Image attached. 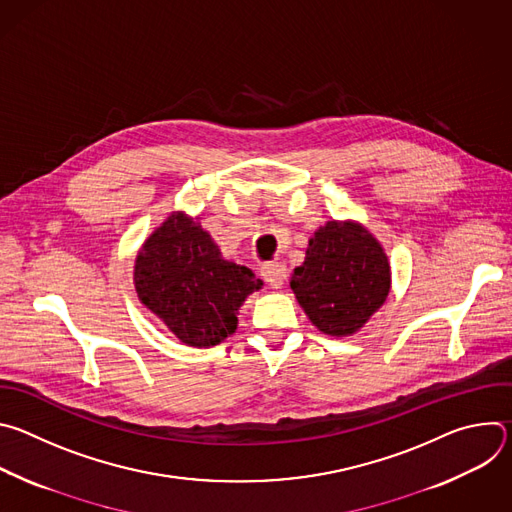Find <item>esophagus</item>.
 <instances>
[{
	"label": "esophagus",
	"instance_id": "34e87169",
	"mask_svg": "<svg viewBox=\"0 0 512 512\" xmlns=\"http://www.w3.org/2000/svg\"><path fill=\"white\" fill-rule=\"evenodd\" d=\"M261 277H263V281H265L269 287L279 289V287H283V283H285V279H287V269H285V265L271 261V263L261 265Z\"/></svg>",
	"mask_w": 512,
	"mask_h": 512
}]
</instances>
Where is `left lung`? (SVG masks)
<instances>
[{
    "label": "left lung",
    "mask_w": 512,
    "mask_h": 512,
    "mask_svg": "<svg viewBox=\"0 0 512 512\" xmlns=\"http://www.w3.org/2000/svg\"><path fill=\"white\" fill-rule=\"evenodd\" d=\"M387 255L371 233L350 223H328L310 239L291 289L312 320L330 336L364 326L389 296Z\"/></svg>",
    "instance_id": "8db88e82"
}]
</instances>
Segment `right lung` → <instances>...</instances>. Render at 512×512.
Here are the masks:
<instances>
[{
	"label": "right lung",
	"mask_w": 512,
	"mask_h": 512,
	"mask_svg": "<svg viewBox=\"0 0 512 512\" xmlns=\"http://www.w3.org/2000/svg\"><path fill=\"white\" fill-rule=\"evenodd\" d=\"M249 267L225 261L210 235L184 214H172L135 261V289L188 346H214L237 330V312L259 289Z\"/></svg>",
	"instance_id": "1"
}]
</instances>
